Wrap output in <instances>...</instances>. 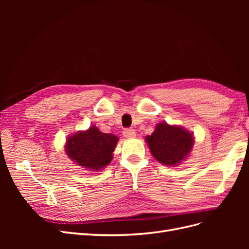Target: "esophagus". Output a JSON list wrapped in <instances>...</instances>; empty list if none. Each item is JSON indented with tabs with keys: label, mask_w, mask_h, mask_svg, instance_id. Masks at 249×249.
<instances>
[{
	"label": "esophagus",
	"mask_w": 249,
	"mask_h": 249,
	"mask_svg": "<svg viewBox=\"0 0 249 249\" xmlns=\"http://www.w3.org/2000/svg\"><path fill=\"white\" fill-rule=\"evenodd\" d=\"M124 136L126 138H132L136 136V132L134 129H124Z\"/></svg>",
	"instance_id": "obj_1"
}]
</instances>
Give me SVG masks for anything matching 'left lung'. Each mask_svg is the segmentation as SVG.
<instances>
[{"label": "left lung", "mask_w": 249, "mask_h": 249, "mask_svg": "<svg viewBox=\"0 0 249 249\" xmlns=\"http://www.w3.org/2000/svg\"><path fill=\"white\" fill-rule=\"evenodd\" d=\"M150 153L164 165H177L189 155L193 146L192 135L182 127L159 124L155 132L146 136Z\"/></svg>", "instance_id": "8db88e82"}]
</instances>
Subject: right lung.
<instances>
[{
    "mask_svg": "<svg viewBox=\"0 0 249 249\" xmlns=\"http://www.w3.org/2000/svg\"><path fill=\"white\" fill-rule=\"evenodd\" d=\"M118 138L112 134L102 133L97 127L71 136L66 142V154L80 166L97 171L111 162Z\"/></svg>",
    "mask_w": 249,
    "mask_h": 249,
    "instance_id": "right-lung-1",
    "label": "right lung"
}]
</instances>
